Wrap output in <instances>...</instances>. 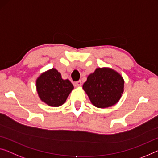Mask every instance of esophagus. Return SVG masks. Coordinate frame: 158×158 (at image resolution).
Masks as SVG:
<instances>
[{
    "instance_id": "1",
    "label": "esophagus",
    "mask_w": 158,
    "mask_h": 158,
    "mask_svg": "<svg viewBox=\"0 0 158 158\" xmlns=\"http://www.w3.org/2000/svg\"><path fill=\"white\" fill-rule=\"evenodd\" d=\"M75 85H76V86H81L82 85V82L81 81H76V83H75Z\"/></svg>"
}]
</instances>
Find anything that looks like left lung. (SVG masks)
Returning a JSON list of instances; mask_svg holds the SVG:
<instances>
[{"mask_svg": "<svg viewBox=\"0 0 158 158\" xmlns=\"http://www.w3.org/2000/svg\"><path fill=\"white\" fill-rule=\"evenodd\" d=\"M122 76L110 68H98L89 74L82 88L98 108H107L119 100L123 92Z\"/></svg>", "mask_w": 158, "mask_h": 158, "instance_id": "1", "label": "left lung"}]
</instances>
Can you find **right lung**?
<instances>
[{
  "label": "right lung",
  "mask_w": 158,
  "mask_h": 158,
  "mask_svg": "<svg viewBox=\"0 0 158 158\" xmlns=\"http://www.w3.org/2000/svg\"><path fill=\"white\" fill-rule=\"evenodd\" d=\"M36 87L41 100L51 106L64 104L74 88L71 81L62 79L61 74L54 68L39 76Z\"/></svg>",
  "instance_id": "add662e5"
}]
</instances>
